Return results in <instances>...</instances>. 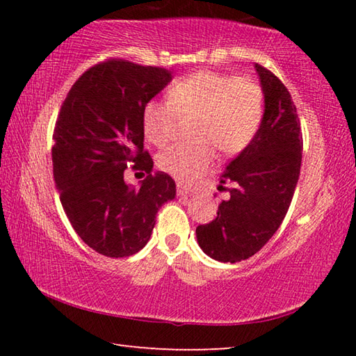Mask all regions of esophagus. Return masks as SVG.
<instances>
[{"label": "esophagus", "instance_id": "34e87169", "mask_svg": "<svg viewBox=\"0 0 356 356\" xmlns=\"http://www.w3.org/2000/svg\"><path fill=\"white\" fill-rule=\"evenodd\" d=\"M190 195V188H186L185 185L177 184V196H186Z\"/></svg>", "mask_w": 356, "mask_h": 356}]
</instances>
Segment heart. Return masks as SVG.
Returning <instances> with one entry per match:
<instances>
[{
    "mask_svg": "<svg viewBox=\"0 0 356 356\" xmlns=\"http://www.w3.org/2000/svg\"><path fill=\"white\" fill-rule=\"evenodd\" d=\"M264 97L256 83L232 75L197 72L171 86L168 102L152 100L144 108L146 140L163 147L179 118H197L195 146H172L159 156V168L179 182H191L222 155L243 150L261 125Z\"/></svg>",
    "mask_w": 356,
    "mask_h": 356,
    "instance_id": "1",
    "label": "heart"
}]
</instances>
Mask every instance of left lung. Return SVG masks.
<instances>
[{"label": "left lung", "mask_w": 356, "mask_h": 356, "mask_svg": "<svg viewBox=\"0 0 356 356\" xmlns=\"http://www.w3.org/2000/svg\"><path fill=\"white\" fill-rule=\"evenodd\" d=\"M264 114L254 138L221 174L231 184L216 218L196 227L201 250L215 261L236 264L273 237L291 206L301 166L300 119L291 94L272 72L256 64Z\"/></svg>", "instance_id": "1"}]
</instances>
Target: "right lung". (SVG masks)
Here are the masks:
<instances>
[{"mask_svg": "<svg viewBox=\"0 0 356 356\" xmlns=\"http://www.w3.org/2000/svg\"><path fill=\"white\" fill-rule=\"evenodd\" d=\"M172 80L171 70L124 59L100 63L78 78L53 134V176L72 227L106 257L143 250L176 182L152 172L144 150V108ZM129 163L148 174L140 189L123 180Z\"/></svg>", "mask_w": 356, "mask_h": 356, "instance_id": "right-lung-1", "label": "right lung"}]
</instances>
